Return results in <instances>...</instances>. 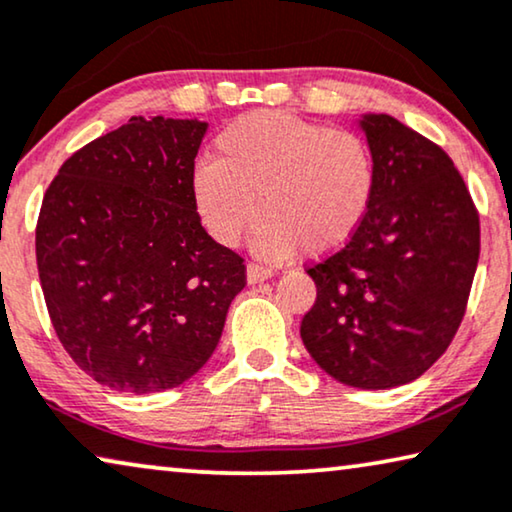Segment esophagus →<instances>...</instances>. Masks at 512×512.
I'll return each instance as SVG.
<instances>
[{
    "label": "esophagus",
    "instance_id": "1",
    "mask_svg": "<svg viewBox=\"0 0 512 512\" xmlns=\"http://www.w3.org/2000/svg\"><path fill=\"white\" fill-rule=\"evenodd\" d=\"M272 277V270L265 268V265H258V263H249L247 265V279L249 284H258V281H265Z\"/></svg>",
    "mask_w": 512,
    "mask_h": 512
}]
</instances>
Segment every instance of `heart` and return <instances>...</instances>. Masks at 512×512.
Masks as SVG:
<instances>
[{
    "label": "heart",
    "instance_id": "1",
    "mask_svg": "<svg viewBox=\"0 0 512 512\" xmlns=\"http://www.w3.org/2000/svg\"><path fill=\"white\" fill-rule=\"evenodd\" d=\"M374 191V154L360 133L272 110L228 124L214 140V161L191 175L198 217L224 247L238 244L261 210L256 249L265 258L342 249Z\"/></svg>",
    "mask_w": 512,
    "mask_h": 512
}]
</instances>
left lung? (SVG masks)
<instances>
[{"label":"left lung","instance_id":"1","mask_svg":"<svg viewBox=\"0 0 512 512\" xmlns=\"http://www.w3.org/2000/svg\"><path fill=\"white\" fill-rule=\"evenodd\" d=\"M376 191L342 249L307 265L316 300L300 335L316 365L353 388L425 374L462 323L480 219L453 159L390 115H365Z\"/></svg>","mask_w":512,"mask_h":512}]
</instances>
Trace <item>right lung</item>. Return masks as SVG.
Masks as SVG:
<instances>
[{
	"mask_svg": "<svg viewBox=\"0 0 512 512\" xmlns=\"http://www.w3.org/2000/svg\"><path fill=\"white\" fill-rule=\"evenodd\" d=\"M198 120L131 117L64 161L36 221L43 298L64 351L96 383L159 392L191 379L247 265L198 217Z\"/></svg>",
	"mask_w": 512,
	"mask_h": 512,
	"instance_id": "add662e5",
	"label": "right lung"
}]
</instances>
